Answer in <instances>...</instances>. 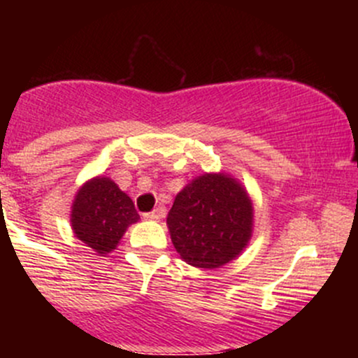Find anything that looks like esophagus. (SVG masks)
I'll return each mask as SVG.
<instances>
[{"label": "esophagus", "mask_w": 358, "mask_h": 358, "mask_svg": "<svg viewBox=\"0 0 358 358\" xmlns=\"http://www.w3.org/2000/svg\"><path fill=\"white\" fill-rule=\"evenodd\" d=\"M163 213H165V210H163V208H156V210H153V212L145 213V215H143V217H145L146 220H158V219H162Z\"/></svg>", "instance_id": "34e87169"}]
</instances>
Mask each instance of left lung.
Returning <instances> with one entry per match:
<instances>
[{"instance_id": "1", "label": "left lung", "mask_w": 358, "mask_h": 358, "mask_svg": "<svg viewBox=\"0 0 358 358\" xmlns=\"http://www.w3.org/2000/svg\"><path fill=\"white\" fill-rule=\"evenodd\" d=\"M254 207L242 185L225 173L196 176L168 212L176 252L190 266L217 269L236 259L252 237Z\"/></svg>"}]
</instances>
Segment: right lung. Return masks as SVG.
I'll use <instances>...</instances> for the list:
<instances>
[{"mask_svg": "<svg viewBox=\"0 0 358 358\" xmlns=\"http://www.w3.org/2000/svg\"><path fill=\"white\" fill-rule=\"evenodd\" d=\"M138 220L133 200L108 176H96L85 182L73 199L72 231L77 239L97 254L116 249L127 227Z\"/></svg>", "mask_w": 358, "mask_h": 358, "instance_id": "1", "label": "right lung"}]
</instances>
